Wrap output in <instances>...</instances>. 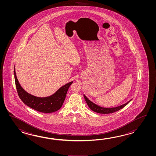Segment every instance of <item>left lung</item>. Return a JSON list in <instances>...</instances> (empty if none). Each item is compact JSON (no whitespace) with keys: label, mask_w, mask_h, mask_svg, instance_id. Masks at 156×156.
<instances>
[{"label":"left lung","mask_w":156,"mask_h":156,"mask_svg":"<svg viewBox=\"0 0 156 156\" xmlns=\"http://www.w3.org/2000/svg\"><path fill=\"white\" fill-rule=\"evenodd\" d=\"M83 96H84V98L85 99V101H86L87 105L90 108V109L92 110L94 112L100 113V114H110V113H114V112H117V111L121 109H122L124 106H126V105L131 101V100H130L128 102H127L126 104H123L122 105L117 106V107H115V108H103V107H101V106L97 105L95 104H94L92 101H91L85 95H83Z\"/></svg>","instance_id":"1"}]
</instances>
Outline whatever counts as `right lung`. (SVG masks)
<instances>
[{
  "label": "right lung",
  "mask_w": 156,
  "mask_h": 156,
  "mask_svg": "<svg viewBox=\"0 0 156 156\" xmlns=\"http://www.w3.org/2000/svg\"><path fill=\"white\" fill-rule=\"evenodd\" d=\"M14 79L18 95L26 105L41 113H50L56 112L62 106L67 92L73 82H70L58 90L56 93L46 98L33 96L21 87L17 79L14 67Z\"/></svg>",
  "instance_id": "add662e5"
}]
</instances>
